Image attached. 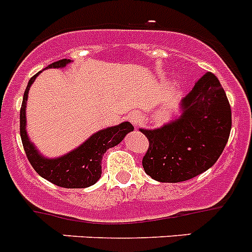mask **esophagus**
I'll list each match as a JSON object with an SVG mask.
<instances>
[{
    "mask_svg": "<svg viewBox=\"0 0 252 252\" xmlns=\"http://www.w3.org/2000/svg\"><path fill=\"white\" fill-rule=\"evenodd\" d=\"M129 122L133 124V126H138L141 124V120H142V115L138 113V111H132V113L129 114Z\"/></svg>",
    "mask_w": 252,
    "mask_h": 252,
    "instance_id": "obj_1",
    "label": "esophagus"
}]
</instances>
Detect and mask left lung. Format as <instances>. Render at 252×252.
Instances as JSON below:
<instances>
[{"instance_id": "1", "label": "left lung", "mask_w": 252, "mask_h": 252, "mask_svg": "<svg viewBox=\"0 0 252 252\" xmlns=\"http://www.w3.org/2000/svg\"><path fill=\"white\" fill-rule=\"evenodd\" d=\"M232 114L218 78L207 72L180 104V117L157 129H139L150 146L142 159L159 183H180L207 171L228 141Z\"/></svg>"}]
</instances>
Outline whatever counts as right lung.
I'll use <instances>...</instances> for the list:
<instances>
[{"mask_svg": "<svg viewBox=\"0 0 252 252\" xmlns=\"http://www.w3.org/2000/svg\"><path fill=\"white\" fill-rule=\"evenodd\" d=\"M71 62V60H61L52 63L47 68H62ZM40 73V72H39ZM36 73L30 78L24 93L23 104L20 109V135L24 150L29 162L41 178L47 179L52 184L67 189H82L89 188L101 178V159L109 148L114 147L123 141L134 126L129 122H124L115 126L101 129L81 144L80 147L71 151L64 156L57 158H47L41 156L26 134V101L30 86L38 77Z\"/></svg>", "mask_w": 252, "mask_h": 252, "instance_id": "1", "label": "right lung"}]
</instances>
